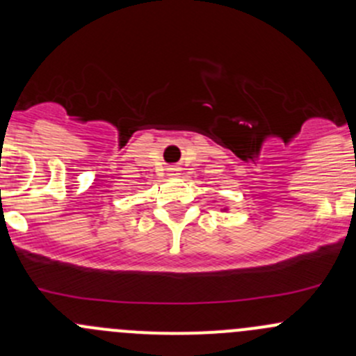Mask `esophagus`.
Wrapping results in <instances>:
<instances>
[{"instance_id":"obj_1","label":"esophagus","mask_w":356,"mask_h":356,"mask_svg":"<svg viewBox=\"0 0 356 356\" xmlns=\"http://www.w3.org/2000/svg\"><path fill=\"white\" fill-rule=\"evenodd\" d=\"M168 172H170V175H177V170H175V168H170Z\"/></svg>"}]
</instances>
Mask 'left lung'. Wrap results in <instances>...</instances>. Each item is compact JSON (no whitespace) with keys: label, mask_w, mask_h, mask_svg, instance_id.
<instances>
[{"label":"left lung","mask_w":356,"mask_h":356,"mask_svg":"<svg viewBox=\"0 0 356 356\" xmlns=\"http://www.w3.org/2000/svg\"><path fill=\"white\" fill-rule=\"evenodd\" d=\"M220 211H222V213H227V211H229V208H222Z\"/></svg>","instance_id":"1"}]
</instances>
